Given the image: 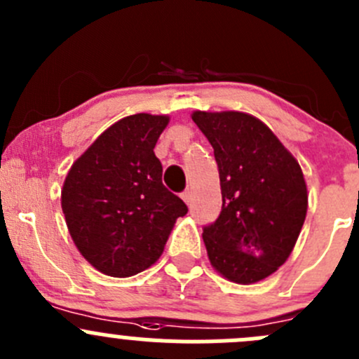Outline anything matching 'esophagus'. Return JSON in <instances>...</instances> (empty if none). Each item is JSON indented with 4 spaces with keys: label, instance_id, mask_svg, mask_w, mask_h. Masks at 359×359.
<instances>
[{
    "label": "esophagus",
    "instance_id": "34e87169",
    "mask_svg": "<svg viewBox=\"0 0 359 359\" xmlns=\"http://www.w3.org/2000/svg\"><path fill=\"white\" fill-rule=\"evenodd\" d=\"M182 200L186 201L187 205H189L191 200H193V194H191V191H189V189H187V191H184V193H182Z\"/></svg>",
    "mask_w": 359,
    "mask_h": 359
}]
</instances>
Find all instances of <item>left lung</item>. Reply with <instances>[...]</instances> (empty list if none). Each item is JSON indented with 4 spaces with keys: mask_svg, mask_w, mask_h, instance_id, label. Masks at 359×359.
Masks as SVG:
<instances>
[{
    "mask_svg": "<svg viewBox=\"0 0 359 359\" xmlns=\"http://www.w3.org/2000/svg\"><path fill=\"white\" fill-rule=\"evenodd\" d=\"M219 166L222 212L203 227L210 264L229 281L264 280L290 257L307 213L297 159L255 116L194 111Z\"/></svg>",
    "mask_w": 359,
    "mask_h": 359,
    "instance_id": "1",
    "label": "left lung"
}]
</instances>
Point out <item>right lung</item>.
Masks as SVG:
<instances>
[{
    "label": "right lung",
    "mask_w": 359,
    "mask_h": 359,
    "mask_svg": "<svg viewBox=\"0 0 359 359\" xmlns=\"http://www.w3.org/2000/svg\"><path fill=\"white\" fill-rule=\"evenodd\" d=\"M168 116L139 112L109 126L69 170L62 212L79 253L100 273L126 278L153 266L186 203L161 182L154 154Z\"/></svg>",
    "instance_id": "obj_1"
}]
</instances>
